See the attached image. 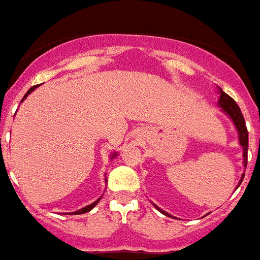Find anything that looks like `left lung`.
<instances>
[{"label": "left lung", "instance_id": "8db88e82", "mask_svg": "<svg viewBox=\"0 0 260 260\" xmlns=\"http://www.w3.org/2000/svg\"><path fill=\"white\" fill-rule=\"evenodd\" d=\"M219 107L222 108L223 112H226L230 116V119L233 120V123H234L235 128L238 129V136H239V144H241V147L243 148V165L247 167V150H248V132L247 128H246V123H245V117L242 115L241 108L238 107V104L235 103V100L233 99L231 96H229L228 93L223 92L221 88H219V102H218ZM243 177H245V174H242V178L239 181V184L238 186L241 185V182L243 181ZM237 186V187H238ZM154 208L157 209L158 211H161L162 214L168 215V217H172L171 214H168L164 210H161L158 206L154 205Z\"/></svg>", "mask_w": 260, "mask_h": 260}]
</instances>
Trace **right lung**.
Here are the masks:
<instances>
[{
  "instance_id": "right-lung-1",
  "label": "right lung",
  "mask_w": 260,
  "mask_h": 260,
  "mask_svg": "<svg viewBox=\"0 0 260 260\" xmlns=\"http://www.w3.org/2000/svg\"><path fill=\"white\" fill-rule=\"evenodd\" d=\"M38 86H39V84H37V86L31 87V88H30L29 91H27V92L25 93V96L22 98V100H21V102H23V100L26 99V96H27V95H29V93H31L32 91H34V89H36L37 87H38ZM116 156H117L116 153H115V154H112V157H111V158H113V157H116ZM100 198H102V197H100ZM100 198H99V200H96V201H95V202H92V204H91V205H87V206H84V208H82V209H80V210H76V211H74V213H70V214H84V213H87V211L92 210V209L95 208V206H96V204H98V202H99V201H100ZM67 214H69V213H67Z\"/></svg>"
}]
</instances>
